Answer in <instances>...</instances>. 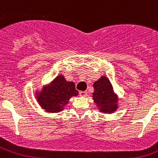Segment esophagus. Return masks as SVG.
<instances>
[{
  "label": "esophagus",
  "mask_w": 158,
  "mask_h": 158,
  "mask_svg": "<svg viewBox=\"0 0 158 158\" xmlns=\"http://www.w3.org/2000/svg\"><path fill=\"white\" fill-rule=\"evenodd\" d=\"M87 94H88V93H87L86 91H80V92H79V95H80L81 97H86Z\"/></svg>",
  "instance_id": "esophagus-1"
}]
</instances>
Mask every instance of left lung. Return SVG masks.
<instances>
[{
  "label": "left lung",
  "mask_w": 158,
  "mask_h": 158,
  "mask_svg": "<svg viewBox=\"0 0 158 158\" xmlns=\"http://www.w3.org/2000/svg\"><path fill=\"white\" fill-rule=\"evenodd\" d=\"M93 93L94 102L100 107L101 111L113 112L117 108V98L114 94L111 84L105 76L101 77L94 84Z\"/></svg>",
  "instance_id": "obj_1"
}]
</instances>
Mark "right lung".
Instances as JSON below:
<instances>
[{
  "mask_svg": "<svg viewBox=\"0 0 158 158\" xmlns=\"http://www.w3.org/2000/svg\"><path fill=\"white\" fill-rule=\"evenodd\" d=\"M78 91L73 82L66 81L62 75L45 87L38 94V100L41 106L49 112H58L66 105L71 97L77 96Z\"/></svg>",
  "mask_w": 158,
  "mask_h": 158,
  "instance_id": "1",
  "label": "right lung"
}]
</instances>
